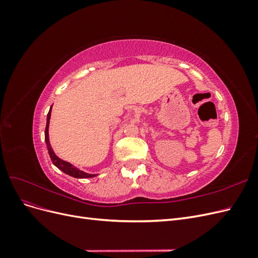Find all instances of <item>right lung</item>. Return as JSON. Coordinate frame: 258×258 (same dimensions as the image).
<instances>
[{
  "instance_id": "right-lung-1",
  "label": "right lung",
  "mask_w": 258,
  "mask_h": 258,
  "mask_svg": "<svg viewBox=\"0 0 258 258\" xmlns=\"http://www.w3.org/2000/svg\"><path fill=\"white\" fill-rule=\"evenodd\" d=\"M50 112H51V107L47 114V122H46V128H45V142L46 145H47V150H48V154L50 156V159L52 161V163L56 166L58 169H60L61 171H63L66 174L71 175L73 177H77V178H87V177H93L96 176V174H88L85 173L83 171H81L80 169L75 168L74 166H72L71 163H69L64 160H62L60 158H58L56 155H54L52 148L50 146L49 143V138H48V126H49V119H50Z\"/></svg>"
}]
</instances>
